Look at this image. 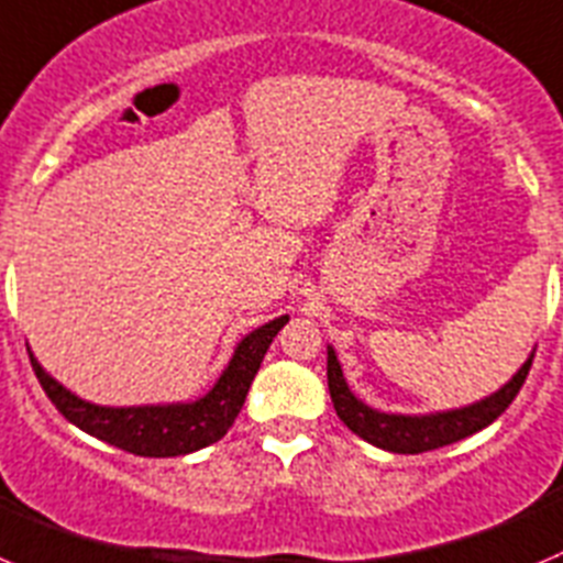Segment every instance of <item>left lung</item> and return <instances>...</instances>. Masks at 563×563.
Here are the masks:
<instances>
[{
    "label": "left lung",
    "instance_id": "8db88e82",
    "mask_svg": "<svg viewBox=\"0 0 563 563\" xmlns=\"http://www.w3.org/2000/svg\"><path fill=\"white\" fill-rule=\"evenodd\" d=\"M533 356L536 347L503 387L496 389V393L485 395V398H479V401L454 409H440V412L404 415L382 412V409L364 404L347 387V378H344L336 351H333V344H328V389H331V401L339 420L353 434L367 440L369 445H378L384 452L420 454L440 449V445H452L457 440L471 438V434H477L485 427H490L510 407L516 395H519L521 384H525V378L530 373V364H533Z\"/></svg>",
    "mask_w": 563,
    "mask_h": 563
}]
</instances>
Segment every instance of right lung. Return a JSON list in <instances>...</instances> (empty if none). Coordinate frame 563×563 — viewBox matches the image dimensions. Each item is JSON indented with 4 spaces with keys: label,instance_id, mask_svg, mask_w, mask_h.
Wrapping results in <instances>:
<instances>
[{
    "label": "right lung",
    "instance_id": "1",
    "mask_svg": "<svg viewBox=\"0 0 563 563\" xmlns=\"http://www.w3.org/2000/svg\"><path fill=\"white\" fill-rule=\"evenodd\" d=\"M286 322L288 317H275L266 325L246 333L235 344V351L216 384L194 401L106 407V404L86 401L73 389L64 387L58 378L49 376L33 353H30V362H33L35 376L55 409L80 432L92 434L109 445H118L136 457H181V454H194L224 438L227 429L235 423L238 412L244 407L246 393L255 382L263 356Z\"/></svg>",
    "mask_w": 563,
    "mask_h": 563
}]
</instances>
